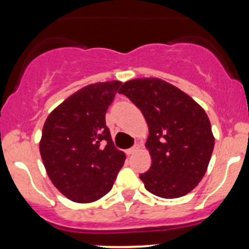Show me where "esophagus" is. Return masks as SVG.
Instances as JSON below:
<instances>
[{
  "label": "esophagus",
  "mask_w": 249,
  "mask_h": 249,
  "mask_svg": "<svg viewBox=\"0 0 249 249\" xmlns=\"http://www.w3.org/2000/svg\"><path fill=\"white\" fill-rule=\"evenodd\" d=\"M138 150H139V145H135V146H133V147H130V148H128V150H125V153H127V155L129 156V155H133V153L137 152Z\"/></svg>",
  "instance_id": "1"
}]
</instances>
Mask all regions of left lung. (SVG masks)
I'll list each match as a JSON object with an SVG mask.
<instances>
[{"instance_id": "8db88e82", "label": "left lung", "mask_w": 249, "mask_h": 249, "mask_svg": "<svg viewBox=\"0 0 249 249\" xmlns=\"http://www.w3.org/2000/svg\"><path fill=\"white\" fill-rule=\"evenodd\" d=\"M119 93L142 110L148 125L145 146L152 163L140 174L145 188L165 199L186 196L204 178L213 151L205 110L180 89L157 78L127 81Z\"/></svg>"}]
</instances>
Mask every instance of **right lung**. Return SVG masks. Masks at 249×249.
Segmentation results:
<instances>
[{"mask_svg":"<svg viewBox=\"0 0 249 249\" xmlns=\"http://www.w3.org/2000/svg\"><path fill=\"white\" fill-rule=\"evenodd\" d=\"M120 81L79 89L48 116L40 156L53 186L75 202H92L112 188L125 156L115 147L106 114Z\"/></svg>","mask_w":249,"mask_h":249,"instance_id":"obj_1","label":"right lung"}]
</instances>
